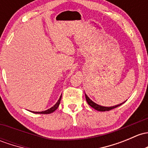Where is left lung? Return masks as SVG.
<instances>
[{"label": "left lung", "instance_id": "left-lung-1", "mask_svg": "<svg viewBox=\"0 0 148 148\" xmlns=\"http://www.w3.org/2000/svg\"><path fill=\"white\" fill-rule=\"evenodd\" d=\"M85 96H86V100L87 103H88V105L90 106L91 107H92V108H94V109L97 110V111H110V110L111 109H113V108H116V107L118 106H120L121 105H122L123 103H121L120 104H118V105H116V106H110V107H106V106H100L99 105V104L96 103H94L93 101H91V99L88 98V96H87V95L85 94Z\"/></svg>", "mask_w": 148, "mask_h": 148}]
</instances>
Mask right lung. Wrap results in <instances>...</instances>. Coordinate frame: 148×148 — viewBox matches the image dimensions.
Listing matches in <instances>:
<instances>
[{
	"instance_id": "obj_1",
	"label": "right lung",
	"mask_w": 148,
	"mask_h": 148,
	"mask_svg": "<svg viewBox=\"0 0 148 148\" xmlns=\"http://www.w3.org/2000/svg\"><path fill=\"white\" fill-rule=\"evenodd\" d=\"M61 99H62V95L60 96V99H59L58 101L52 107H51L50 108H49V109L46 110V111H40V112H35V111H32V113H40V114H49V113H53L54 111H56V110L57 109V108H58L59 105H60V101H61ZM32 112V111H31Z\"/></svg>"
}]
</instances>
